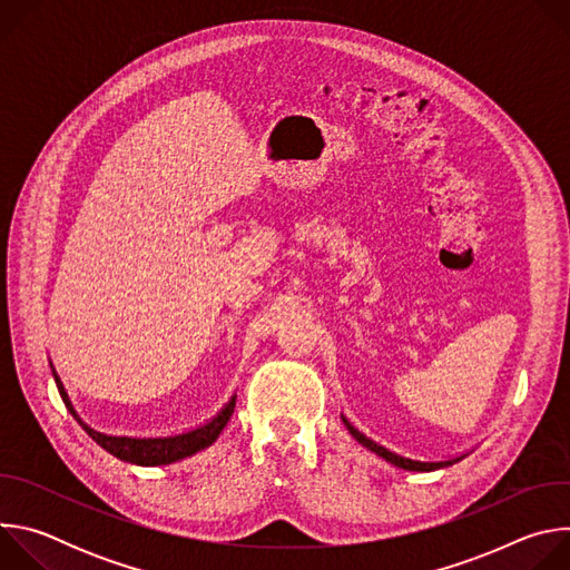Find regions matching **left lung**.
Returning <instances> with one entry per match:
<instances>
[{
  "instance_id": "left-lung-1",
  "label": "left lung",
  "mask_w": 570,
  "mask_h": 570,
  "mask_svg": "<svg viewBox=\"0 0 570 570\" xmlns=\"http://www.w3.org/2000/svg\"><path fill=\"white\" fill-rule=\"evenodd\" d=\"M343 422H345V426H347V431L365 446V449H370L372 453H376V455H381L383 460H387L390 464H394V466H401V469H405V471H435V469H442V466H449V464H455L458 460H462L464 455H460V458H453V460H442V462H420V460H411V458H403V455H399V453H392V451H387V449H383L381 444H376L374 440H370V438H365L358 429H354L345 417H343Z\"/></svg>"
}]
</instances>
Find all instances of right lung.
<instances>
[{
	"label": "right lung",
	"mask_w": 570,
	"mask_h": 570,
	"mask_svg": "<svg viewBox=\"0 0 570 570\" xmlns=\"http://www.w3.org/2000/svg\"><path fill=\"white\" fill-rule=\"evenodd\" d=\"M56 385H58V392H60L65 405L69 409V413L78 420V415L71 409L69 396H67V392H65V387H62L58 376H56ZM234 405H236V396H232L225 409L212 422H207L205 426H198V429H194L189 433L174 435V438H144V440H137V438H115V435H104L99 431H92L90 426H86L80 420L78 422L83 424L88 435L99 446H104L115 458H119L124 462H130V464H139V466H155V464H171L176 460H183V458L194 455L196 451L209 446L220 435L225 424L229 422V417L234 413Z\"/></svg>",
	"instance_id": "1"
}]
</instances>
